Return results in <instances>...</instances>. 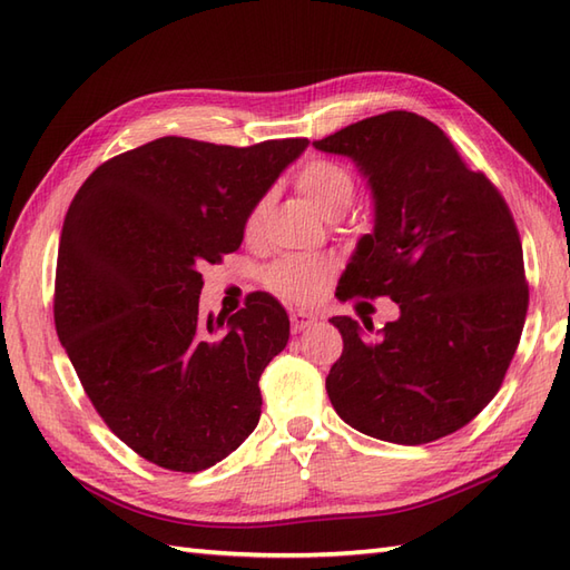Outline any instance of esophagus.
I'll return each instance as SVG.
<instances>
[{"instance_id": "obj_1", "label": "esophagus", "mask_w": 570, "mask_h": 570, "mask_svg": "<svg viewBox=\"0 0 570 570\" xmlns=\"http://www.w3.org/2000/svg\"><path fill=\"white\" fill-rule=\"evenodd\" d=\"M316 323V316L313 313H306V311H292V333H304L306 328H311V325Z\"/></svg>"}]
</instances>
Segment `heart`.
I'll return each instance as SVG.
<instances>
[{
	"instance_id": "heart-1",
	"label": "heart",
	"mask_w": 570,
	"mask_h": 570,
	"mask_svg": "<svg viewBox=\"0 0 570 570\" xmlns=\"http://www.w3.org/2000/svg\"><path fill=\"white\" fill-rule=\"evenodd\" d=\"M296 190L316 208L325 220L341 217L355 196V178L347 168L328 159H311L301 166L296 174ZM269 210V198H259L252 205L245 217V237L257 239L262 235L264 217ZM333 262L323 257H301V254H286L264 269V282L274 294L298 304H308L316 298L328 278L333 276Z\"/></svg>"
}]
</instances>
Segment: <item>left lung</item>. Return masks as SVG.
Returning a JSON list of instances; mask_svg holds the SVG:
<instances>
[{"label": "left lung", "mask_w": 570, "mask_h": 570, "mask_svg": "<svg viewBox=\"0 0 570 570\" xmlns=\"http://www.w3.org/2000/svg\"><path fill=\"white\" fill-rule=\"evenodd\" d=\"M313 147L353 159L374 200L341 296L399 304L377 335L370 318H331L343 335L325 380L331 404L372 439L439 441L492 402L522 337L529 292L512 213L414 112L367 117Z\"/></svg>", "instance_id": "obj_1"}]
</instances>
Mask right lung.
Instances as JSON below:
<instances>
[{
	"instance_id": "obj_1",
	"label": "right lung",
	"mask_w": 570,
	"mask_h": 570,
	"mask_svg": "<svg viewBox=\"0 0 570 570\" xmlns=\"http://www.w3.org/2000/svg\"><path fill=\"white\" fill-rule=\"evenodd\" d=\"M306 147L161 137L95 168L70 203L56 333L102 421L154 465L205 470L257 429L288 316L269 294L227 321L200 316V266L242 245L252 205Z\"/></svg>"
}]
</instances>
